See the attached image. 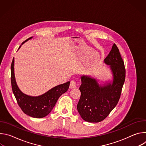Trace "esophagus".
I'll list each match as a JSON object with an SVG mask.
<instances>
[{"label": "esophagus", "instance_id": "esophagus-1", "mask_svg": "<svg viewBox=\"0 0 146 146\" xmlns=\"http://www.w3.org/2000/svg\"><path fill=\"white\" fill-rule=\"evenodd\" d=\"M76 85H77V82L75 80H72L71 81H70V87L71 88H75L76 87Z\"/></svg>", "mask_w": 146, "mask_h": 146}]
</instances>
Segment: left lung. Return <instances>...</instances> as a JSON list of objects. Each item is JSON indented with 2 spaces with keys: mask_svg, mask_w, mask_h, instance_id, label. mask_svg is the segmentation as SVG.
<instances>
[{
  "mask_svg": "<svg viewBox=\"0 0 146 146\" xmlns=\"http://www.w3.org/2000/svg\"><path fill=\"white\" fill-rule=\"evenodd\" d=\"M104 61L113 73L111 84L102 86L95 78L86 76L81 77V96L77 109L81 118L87 122H99L109 115L117 105L125 80L124 62L115 44Z\"/></svg>",
  "mask_w": 146,
  "mask_h": 146,
  "instance_id": "1",
  "label": "left lung"
}]
</instances>
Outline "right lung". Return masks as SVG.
Masks as SVG:
<instances>
[{
	"mask_svg": "<svg viewBox=\"0 0 146 146\" xmlns=\"http://www.w3.org/2000/svg\"><path fill=\"white\" fill-rule=\"evenodd\" d=\"M28 38L22 43L32 38ZM19 46V48H20ZM14 58L11 65V82L13 92L18 105L23 111L33 118H43L47 115L55 106L58 98L69 89L70 81L58 85L46 93L38 96H31L24 94L18 87L14 76Z\"/></svg>",
	"mask_w": 146,
	"mask_h": 146,
	"instance_id": "1",
	"label": "right lung"
}]
</instances>
